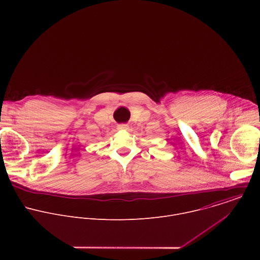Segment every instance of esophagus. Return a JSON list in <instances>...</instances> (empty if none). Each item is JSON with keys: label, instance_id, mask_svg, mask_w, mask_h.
<instances>
[{"label": "esophagus", "instance_id": "1", "mask_svg": "<svg viewBox=\"0 0 260 260\" xmlns=\"http://www.w3.org/2000/svg\"><path fill=\"white\" fill-rule=\"evenodd\" d=\"M117 128H118V129H123V131H125V129H128V125L122 123V124H119V125L117 126Z\"/></svg>", "mask_w": 260, "mask_h": 260}]
</instances>
